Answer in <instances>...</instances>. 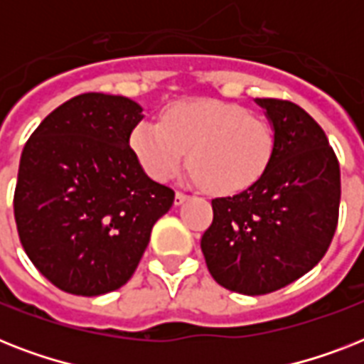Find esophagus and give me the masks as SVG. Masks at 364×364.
<instances>
[{"mask_svg": "<svg viewBox=\"0 0 364 364\" xmlns=\"http://www.w3.org/2000/svg\"><path fill=\"white\" fill-rule=\"evenodd\" d=\"M185 200H188V194L181 193V191H177V193H176V205H181Z\"/></svg>", "mask_w": 364, "mask_h": 364, "instance_id": "34e87169", "label": "esophagus"}]
</instances>
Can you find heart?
Returning <instances> with one entry per match:
<instances>
[{"instance_id": "1", "label": "heart", "mask_w": 364, "mask_h": 364, "mask_svg": "<svg viewBox=\"0 0 364 364\" xmlns=\"http://www.w3.org/2000/svg\"><path fill=\"white\" fill-rule=\"evenodd\" d=\"M130 147L149 176L170 179L188 151L191 176L215 194H238L264 176L276 137L270 122L245 107L219 100H181L168 105L160 122L141 121Z\"/></svg>"}]
</instances>
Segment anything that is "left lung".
Returning a JSON list of instances; mask_svg holds the SVG:
<instances>
[{
    "label": "left lung",
    "mask_w": 364,
    "mask_h": 364,
    "mask_svg": "<svg viewBox=\"0 0 364 364\" xmlns=\"http://www.w3.org/2000/svg\"><path fill=\"white\" fill-rule=\"evenodd\" d=\"M276 147L253 187L211 200L213 223L200 242L219 285L268 294L296 282L325 257L338 225L340 164L325 132L302 107L257 98Z\"/></svg>",
    "instance_id": "obj_1"
}]
</instances>
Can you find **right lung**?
<instances>
[{
	"label": "right lung",
	"instance_id": "obj_1",
	"mask_svg": "<svg viewBox=\"0 0 364 364\" xmlns=\"http://www.w3.org/2000/svg\"><path fill=\"white\" fill-rule=\"evenodd\" d=\"M141 107L109 94L68 100L26 141L14 221L26 255L58 289L98 296L136 272L176 193L145 176L130 147Z\"/></svg>",
	"mask_w": 364,
	"mask_h": 364
}]
</instances>
